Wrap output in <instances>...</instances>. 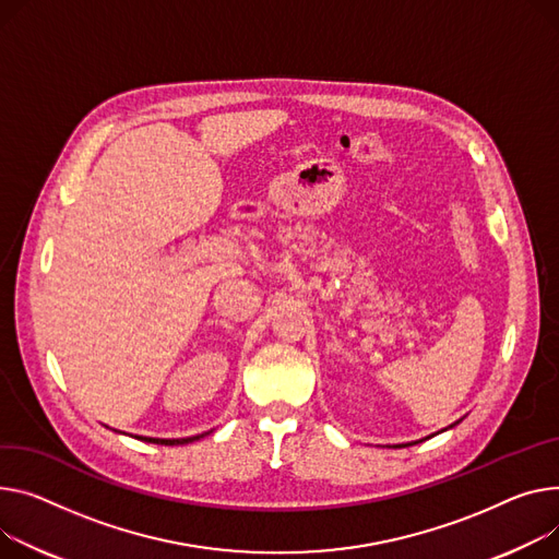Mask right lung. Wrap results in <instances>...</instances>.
<instances>
[{"mask_svg":"<svg viewBox=\"0 0 559 559\" xmlns=\"http://www.w3.org/2000/svg\"><path fill=\"white\" fill-rule=\"evenodd\" d=\"M204 436V433H202ZM202 436H191V438H173V440H166V438H139V440H147V442H155V444H186V442H193Z\"/></svg>","mask_w":559,"mask_h":559,"instance_id":"obj_1","label":"right lung"}]
</instances>
